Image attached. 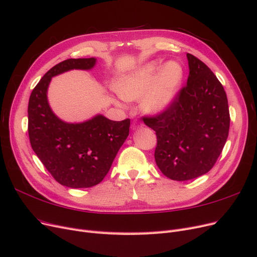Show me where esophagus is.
<instances>
[{"label":"esophagus","instance_id":"esophagus-1","mask_svg":"<svg viewBox=\"0 0 257 257\" xmlns=\"http://www.w3.org/2000/svg\"><path fill=\"white\" fill-rule=\"evenodd\" d=\"M143 126H144L143 123H137V122H134L133 125H132V127H133V130H138V128L143 127Z\"/></svg>","mask_w":257,"mask_h":257}]
</instances>
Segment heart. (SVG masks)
Returning <instances> with one entry per match:
<instances>
[{
    "instance_id": "1",
    "label": "heart",
    "mask_w": 257,
    "mask_h": 257,
    "mask_svg": "<svg viewBox=\"0 0 257 257\" xmlns=\"http://www.w3.org/2000/svg\"><path fill=\"white\" fill-rule=\"evenodd\" d=\"M183 68L172 61L165 65L149 62L134 72L116 80L114 90L125 100L143 98V108L150 113H158L170 106L183 81Z\"/></svg>"
}]
</instances>
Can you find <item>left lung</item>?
Returning a JSON list of instances; mask_svg holds the SVG:
<instances>
[{
  "instance_id": "left-lung-1",
  "label": "left lung",
  "mask_w": 257,
  "mask_h": 257,
  "mask_svg": "<svg viewBox=\"0 0 257 257\" xmlns=\"http://www.w3.org/2000/svg\"><path fill=\"white\" fill-rule=\"evenodd\" d=\"M186 57L188 82L165 110L143 118L157 134L154 159L158 167L176 181L195 179L214 166L230 123L222 83L203 61L191 53Z\"/></svg>"
}]
</instances>
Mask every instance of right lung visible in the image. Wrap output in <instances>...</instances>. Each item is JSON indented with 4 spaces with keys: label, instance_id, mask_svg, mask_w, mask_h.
Segmentation results:
<instances>
[{
    "label": "right lung",
    "instance_id": "1",
    "mask_svg": "<svg viewBox=\"0 0 257 257\" xmlns=\"http://www.w3.org/2000/svg\"><path fill=\"white\" fill-rule=\"evenodd\" d=\"M96 59H67L44 75L28 106L32 149L54 180L72 189L91 188L103 180L128 136L131 120L111 121L102 114L82 123H66L52 112L47 90L53 76L71 69H91Z\"/></svg>",
    "mask_w": 257,
    "mask_h": 257
}]
</instances>
